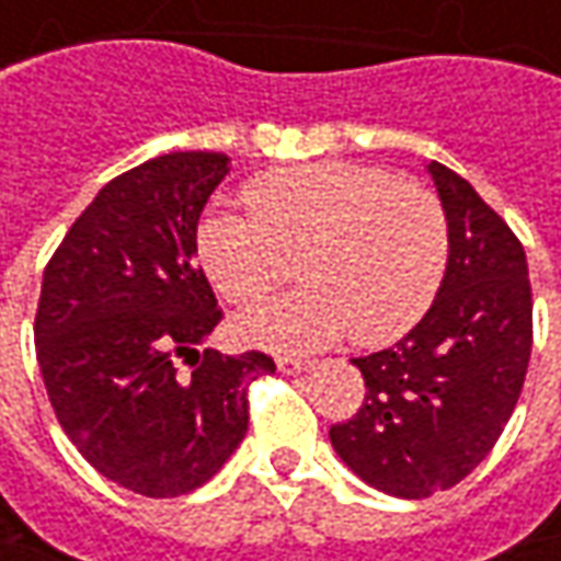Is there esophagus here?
Segmentation results:
<instances>
[{
    "label": "esophagus",
    "mask_w": 561,
    "mask_h": 561,
    "mask_svg": "<svg viewBox=\"0 0 561 561\" xmlns=\"http://www.w3.org/2000/svg\"><path fill=\"white\" fill-rule=\"evenodd\" d=\"M276 366H279V373H285V376H298V373H307L313 363H310V359H298V357H279L276 359Z\"/></svg>",
    "instance_id": "esophagus-1"
}]
</instances>
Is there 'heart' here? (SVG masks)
I'll return each instance as SVG.
<instances>
[{
    "label": "heart",
    "instance_id": "b5f03b06",
    "mask_svg": "<svg viewBox=\"0 0 561 561\" xmlns=\"http://www.w3.org/2000/svg\"><path fill=\"white\" fill-rule=\"evenodd\" d=\"M251 214H207L198 257L222 298L254 307L298 273L304 288L236 322L244 341L317 351L403 339L447 270V217L425 185L351 161L266 170L244 185Z\"/></svg>",
    "mask_w": 561,
    "mask_h": 561
}]
</instances>
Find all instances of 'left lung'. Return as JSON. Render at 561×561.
Segmentation results:
<instances>
[{
	"instance_id": "1",
	"label": "left lung",
	"mask_w": 561,
	"mask_h": 561,
	"mask_svg": "<svg viewBox=\"0 0 561 561\" xmlns=\"http://www.w3.org/2000/svg\"><path fill=\"white\" fill-rule=\"evenodd\" d=\"M447 217V270L435 304L394 347L357 357L366 397L329 428L335 454L369 488L425 500L491 454L531 359L525 248L450 167L428 164Z\"/></svg>"
}]
</instances>
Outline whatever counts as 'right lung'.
Segmentation results:
<instances>
[{
  "instance_id": "right-lung-1",
  "label": "right lung",
  "mask_w": 561,
  "mask_h": 561,
  "mask_svg": "<svg viewBox=\"0 0 561 561\" xmlns=\"http://www.w3.org/2000/svg\"><path fill=\"white\" fill-rule=\"evenodd\" d=\"M226 173L220 151L126 170L43 273L33 335L51 410L95 472L142 496H183L220 472L248 432V385L276 369L261 351L198 354L222 319L198 220Z\"/></svg>"
}]
</instances>
